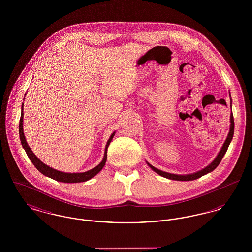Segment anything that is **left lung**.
<instances>
[{
    "mask_svg": "<svg viewBox=\"0 0 252 252\" xmlns=\"http://www.w3.org/2000/svg\"><path fill=\"white\" fill-rule=\"evenodd\" d=\"M231 104V103H230ZM230 126H229V132H228V137L225 141V143L223 144L222 148L220 149L219 153L217 154L216 158L206 167L203 168L202 170L200 171H197L195 173H192V174H188V175H176V174H171V173H167V172H163L161 170H158V168L154 167L153 165H151L149 162L146 161V163L148 164V166L151 168L154 172H156L157 174H158L159 176L163 177V178H166L168 180H180V181H189V180H194L200 177H202L204 175L208 174V173H211L212 171H214L218 165L219 163L221 162L222 158L224 155L226 154L227 150H228V145L230 144L231 140H232V137H233V133H234V121H233V115L232 113L230 114Z\"/></svg>",
    "mask_w": 252,
    "mask_h": 252,
    "instance_id": "1",
    "label": "left lung"
}]
</instances>
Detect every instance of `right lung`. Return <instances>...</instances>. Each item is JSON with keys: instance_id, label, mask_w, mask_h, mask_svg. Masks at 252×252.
<instances>
[{"instance_id": "right-lung-1", "label": "right lung", "mask_w": 252, "mask_h": 252, "mask_svg": "<svg viewBox=\"0 0 252 252\" xmlns=\"http://www.w3.org/2000/svg\"><path fill=\"white\" fill-rule=\"evenodd\" d=\"M24 104L22 106V113H21V120H20V125H19V133H20V140L22 145L27 154L28 158H30V160L32 161V163L35 165V167L44 176L48 177L52 180H57V181H60V182H65V183H76V182H84L87 180L93 179L94 176H96L103 167L106 164L107 161V152H108V147L109 144L111 143L114 135H115V131L113 132L109 139H108V143L106 144L105 147V153H104V158L102 159V161L96 166V167L93 168L87 172H83V173H65V172H61L59 170H56L54 168L50 167L48 165H46L45 163H43L39 158H37V157L33 153V151L31 150V148L29 147V145L26 142V139L24 137V126H23V122H24Z\"/></svg>"}]
</instances>
